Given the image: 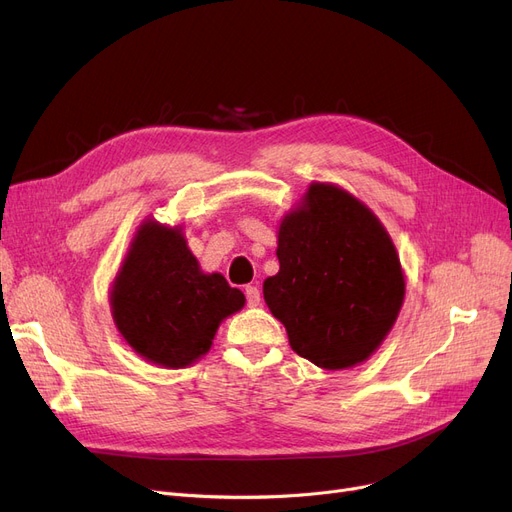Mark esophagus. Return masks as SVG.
I'll list each match as a JSON object with an SVG mask.
<instances>
[{
  "label": "esophagus",
  "mask_w": 512,
  "mask_h": 512,
  "mask_svg": "<svg viewBox=\"0 0 512 512\" xmlns=\"http://www.w3.org/2000/svg\"><path fill=\"white\" fill-rule=\"evenodd\" d=\"M245 294H247V305L249 307H257L259 303H261V292H259V288L257 286H247L245 288Z\"/></svg>",
  "instance_id": "34e87169"
}]
</instances>
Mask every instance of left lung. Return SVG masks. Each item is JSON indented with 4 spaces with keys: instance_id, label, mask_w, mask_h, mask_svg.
I'll return each instance as SVG.
<instances>
[{
    "instance_id": "obj_1",
    "label": "left lung",
    "mask_w": 512,
    "mask_h": 512,
    "mask_svg": "<svg viewBox=\"0 0 512 512\" xmlns=\"http://www.w3.org/2000/svg\"><path fill=\"white\" fill-rule=\"evenodd\" d=\"M280 272L263 299L292 351L321 369H351L378 351L405 301L394 242L363 201L311 182L278 230Z\"/></svg>"
}]
</instances>
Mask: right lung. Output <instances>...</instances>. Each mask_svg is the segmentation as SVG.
Here are the masks:
<instances>
[{"label": "right lung", "instance_id": "obj_1", "mask_svg": "<svg viewBox=\"0 0 512 512\" xmlns=\"http://www.w3.org/2000/svg\"><path fill=\"white\" fill-rule=\"evenodd\" d=\"M245 294L218 272L205 274L182 226L143 220L110 288L114 324L145 361L182 369L209 353L220 324Z\"/></svg>", "mask_w": 512, "mask_h": 512}]
</instances>
